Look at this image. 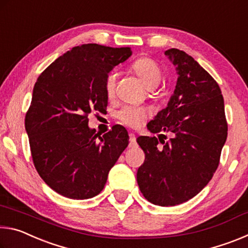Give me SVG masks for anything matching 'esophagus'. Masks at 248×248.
I'll return each instance as SVG.
<instances>
[{"instance_id":"esophagus-1","label":"esophagus","mask_w":248,"mask_h":248,"mask_svg":"<svg viewBox=\"0 0 248 248\" xmlns=\"http://www.w3.org/2000/svg\"><path fill=\"white\" fill-rule=\"evenodd\" d=\"M129 138H130V146H134L136 145V136L134 133H129Z\"/></svg>"}]
</instances>
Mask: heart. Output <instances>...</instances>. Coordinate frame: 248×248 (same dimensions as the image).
<instances>
[{"mask_svg":"<svg viewBox=\"0 0 248 248\" xmlns=\"http://www.w3.org/2000/svg\"><path fill=\"white\" fill-rule=\"evenodd\" d=\"M131 69L133 73L143 82L144 85L150 89L152 95H156L155 87H157L161 84L163 78V71L157 62L153 60L152 58L142 57L133 62ZM115 89L116 74L111 72L105 78V92H106V95L109 98L114 96ZM148 116V110L145 108L132 106H124L117 112V119L121 124L133 129L141 127V124L146 120Z\"/></svg>","mask_w":248,"mask_h":248,"instance_id":"1","label":"heart"}]
</instances>
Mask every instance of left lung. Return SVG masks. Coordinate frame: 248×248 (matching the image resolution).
Returning <instances> with one entry per match:
<instances>
[{
    "label": "left lung",
    "instance_id": "1",
    "mask_svg": "<svg viewBox=\"0 0 248 248\" xmlns=\"http://www.w3.org/2000/svg\"><path fill=\"white\" fill-rule=\"evenodd\" d=\"M165 54L176 65L177 84L167 107L148 129L171 138L166 142L165 134L138 138L145 159L137 180L146 200L170 207L194 198L207 186L219 166L228 123L216 79L185 51L171 48Z\"/></svg>",
    "mask_w": 248,
    "mask_h": 248
}]
</instances>
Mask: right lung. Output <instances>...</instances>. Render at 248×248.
Returning <instances> with one entry per match:
<instances>
[{
	"mask_svg": "<svg viewBox=\"0 0 248 248\" xmlns=\"http://www.w3.org/2000/svg\"><path fill=\"white\" fill-rule=\"evenodd\" d=\"M131 52L129 47L78 46L37 78L25 116L32 162L44 182L66 198L97 196L129 144L123 125L99 137L87 124L92 111L107 109L105 78Z\"/></svg>",
	"mask_w": 248,
	"mask_h": 248,
	"instance_id": "add662e5",
	"label": "right lung"
}]
</instances>
